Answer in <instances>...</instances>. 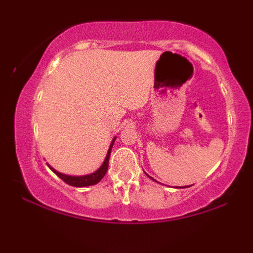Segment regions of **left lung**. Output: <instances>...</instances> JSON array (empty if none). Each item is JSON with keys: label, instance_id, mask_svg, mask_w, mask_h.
Returning <instances> with one entry per match:
<instances>
[{"label": "left lung", "instance_id": "1", "mask_svg": "<svg viewBox=\"0 0 253 253\" xmlns=\"http://www.w3.org/2000/svg\"><path fill=\"white\" fill-rule=\"evenodd\" d=\"M146 175H147V173H146ZM147 176H149V175H147ZM150 177V178H152V177H151V176H149ZM153 179V178H152ZM153 181H156V179H153ZM179 188H181V187H179ZM183 188H185V187H183Z\"/></svg>", "mask_w": 253, "mask_h": 253}]
</instances>
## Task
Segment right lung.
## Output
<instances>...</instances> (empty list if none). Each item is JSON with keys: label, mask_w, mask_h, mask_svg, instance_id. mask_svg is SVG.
Listing matches in <instances>:
<instances>
[{"label": "right lung", "mask_w": 253, "mask_h": 253, "mask_svg": "<svg viewBox=\"0 0 253 253\" xmlns=\"http://www.w3.org/2000/svg\"><path fill=\"white\" fill-rule=\"evenodd\" d=\"M114 138L112 140V143H110V146L108 149V152H107V156H106V159H104L103 164L101 165L100 168H98V170L95 171V172L90 173V175H85V176H69V175H64V173H60L58 172L57 170H54L53 168L50 167L48 165V168L53 171L56 175L59 177V178H62L64 182L68 183L69 185H72V187H89V185H94L96 184L101 181V179L103 178V176L106 175L107 170H108V162H109V156H110V152H112V147H113V144H114L115 141Z\"/></svg>", "instance_id": "right-lung-1"}]
</instances>
